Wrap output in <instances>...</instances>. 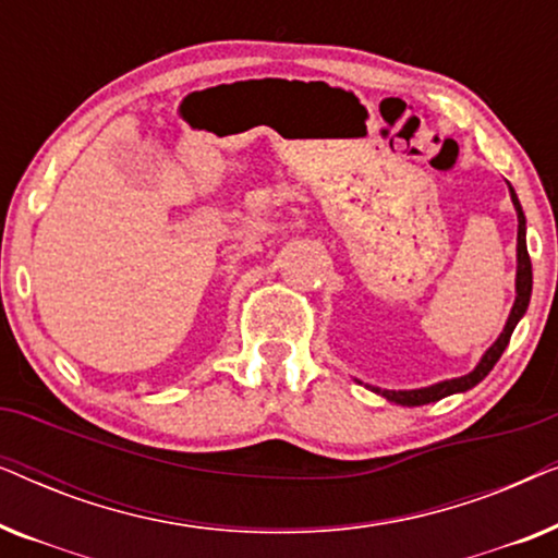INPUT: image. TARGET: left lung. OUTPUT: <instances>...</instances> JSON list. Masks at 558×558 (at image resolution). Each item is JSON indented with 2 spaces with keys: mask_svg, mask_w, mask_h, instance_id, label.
Masks as SVG:
<instances>
[{
  "mask_svg": "<svg viewBox=\"0 0 558 558\" xmlns=\"http://www.w3.org/2000/svg\"><path fill=\"white\" fill-rule=\"evenodd\" d=\"M510 197H513V205H515V213H518V274H515V302H513V310H510V317H508L506 327H502L500 338L495 340V345L487 350V353L483 355V361L477 363V368L468 373V376L452 378V380H441V384H437V386L418 388V391H380V388H373V391L386 396L388 401L401 403V407H424V403L439 401L449 393H460V391H468V388H472V386H477L480 380H483L487 373L493 371V365L500 361L502 350L508 348L510 335H513L518 319H521L525 315V310H529L531 287H533L531 256H529V248H525V216H523L521 203H518V197L513 193V187H510Z\"/></svg>",
  "mask_w": 558,
  "mask_h": 558,
  "instance_id": "8db88e82",
  "label": "left lung"
}]
</instances>
